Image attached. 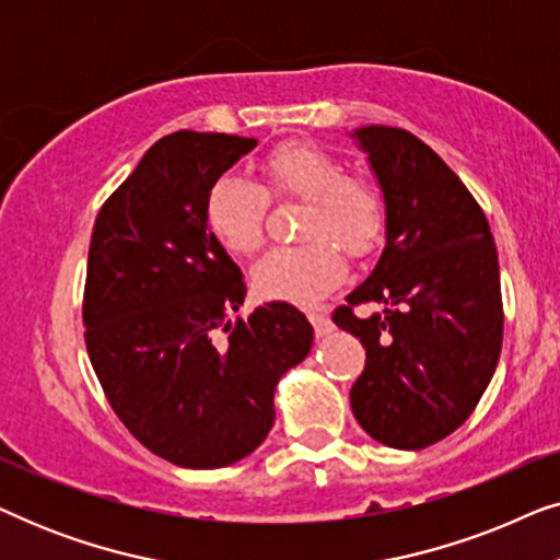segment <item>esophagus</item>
<instances>
[{"instance_id": "obj_1", "label": "esophagus", "mask_w": 560, "mask_h": 560, "mask_svg": "<svg viewBox=\"0 0 560 560\" xmlns=\"http://www.w3.org/2000/svg\"><path fill=\"white\" fill-rule=\"evenodd\" d=\"M308 318H311L313 331H316V336H326V334L334 331V324H331V318L326 316V311L313 308V311L308 313Z\"/></svg>"}]
</instances>
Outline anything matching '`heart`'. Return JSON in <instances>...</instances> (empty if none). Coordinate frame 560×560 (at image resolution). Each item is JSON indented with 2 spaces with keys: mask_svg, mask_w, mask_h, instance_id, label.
I'll use <instances>...</instances> for the list:
<instances>
[{
  "mask_svg": "<svg viewBox=\"0 0 560 560\" xmlns=\"http://www.w3.org/2000/svg\"><path fill=\"white\" fill-rule=\"evenodd\" d=\"M265 190L236 173H224L206 194V224L232 255H252L262 244L267 194L305 201L303 244L278 247L255 267V290L267 301L313 303L347 278L338 249L364 257L387 226V203L370 178L343 173L331 152L313 142L278 144L259 165Z\"/></svg>",
  "mask_w": 560,
  "mask_h": 560,
  "instance_id": "heart-1",
  "label": "heart"
}]
</instances>
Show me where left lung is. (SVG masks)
I'll use <instances>...</instances> for the list:
<instances>
[{
	"mask_svg": "<svg viewBox=\"0 0 560 560\" xmlns=\"http://www.w3.org/2000/svg\"><path fill=\"white\" fill-rule=\"evenodd\" d=\"M351 137L387 203L380 262L334 311L366 349L351 410L374 441L418 451L471 416L497 370L500 262L481 206L423 140L380 125ZM372 302L383 311L359 317Z\"/></svg>",
	"mask_w": 560,
	"mask_h": 560,
	"instance_id": "1",
	"label": "left lung"
}]
</instances>
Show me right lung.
I'll return each instance as SVG.
<instances>
[{
    "instance_id": "obj_1",
    "label": "right lung",
    "mask_w": 560,
    "mask_h": 560,
    "mask_svg": "<svg viewBox=\"0 0 560 560\" xmlns=\"http://www.w3.org/2000/svg\"><path fill=\"white\" fill-rule=\"evenodd\" d=\"M255 144L194 129L163 137L106 198L91 234V366L127 431L186 469L252 454L275 423V387L313 343L290 303L232 320L247 285L206 224V194Z\"/></svg>"
}]
</instances>
